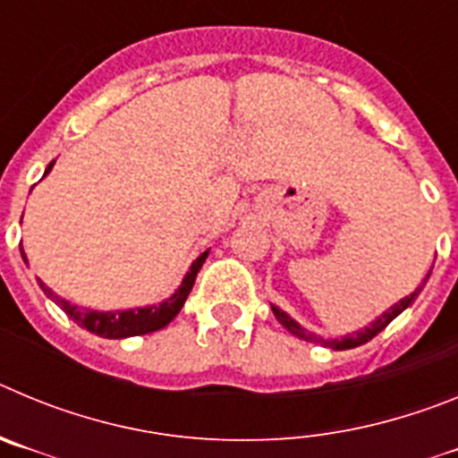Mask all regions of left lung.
<instances>
[{
    "instance_id": "left-lung-1",
    "label": "left lung",
    "mask_w": 458,
    "mask_h": 458,
    "mask_svg": "<svg viewBox=\"0 0 458 458\" xmlns=\"http://www.w3.org/2000/svg\"><path fill=\"white\" fill-rule=\"evenodd\" d=\"M431 268H434V266H431ZM428 275H431V270H428L427 277H424L422 286L427 284ZM422 286H418V289L412 291L411 295H406V298H402V301L396 302V305H392L390 310L383 311V314H380L376 321H371L369 326H365L362 330H358V333H353V335H346V337H342V339H337V337L326 339V337H321V335L310 333V330H307V327H302L301 323L295 321V318H291L284 310H279V307H275V305H270V307H273L275 318H277V321L282 323V326H284L291 335H295V337H301V339H305V342H311V344H321V346H327V349L346 351V349H355V346H362V344H367L369 339H374L380 330H386V326H390V323L394 321V318L399 317L403 310H406V307L412 305V301L418 298L420 291H422Z\"/></svg>"
}]
</instances>
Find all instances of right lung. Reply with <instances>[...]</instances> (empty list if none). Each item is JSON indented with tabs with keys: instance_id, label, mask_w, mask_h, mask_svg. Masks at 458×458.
Instances as JSON below:
<instances>
[{
	"instance_id": "1",
	"label": "right lung",
	"mask_w": 458,
	"mask_h": 458,
	"mask_svg": "<svg viewBox=\"0 0 458 458\" xmlns=\"http://www.w3.org/2000/svg\"><path fill=\"white\" fill-rule=\"evenodd\" d=\"M52 167H55V160L47 165V169L43 176H47V174L52 172ZM20 254H22L24 264H27V254H24L22 248H20ZM206 257H208V250L194 259L192 266H190V270L185 273L183 282L179 284V289L174 291L169 298H165V301L157 302V305L135 307V310H116V311L82 310V307L68 302L66 298H62V295H56L55 291H52L46 282H40V279H38V286L43 289V293H46L50 301H55L56 305L66 311L72 321L78 323V326L87 327L89 333L98 335V337H107V339L137 337V335L156 333V330H160V327H165L167 323L174 321V317L179 314L181 307H183V302L188 301L190 291H192V286H194V279H197V273H199L201 266H204Z\"/></svg>"
}]
</instances>
